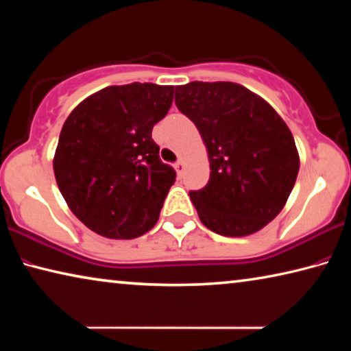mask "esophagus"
<instances>
[{"instance_id":"esophagus-1","label":"esophagus","mask_w":351,"mask_h":351,"mask_svg":"<svg viewBox=\"0 0 351 351\" xmlns=\"http://www.w3.org/2000/svg\"><path fill=\"white\" fill-rule=\"evenodd\" d=\"M184 169H186V165H184V162L181 161V159H180V161H178L176 164H175V170H176V173L178 175H182V171H184Z\"/></svg>"}]
</instances>
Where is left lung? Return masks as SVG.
Masks as SVG:
<instances>
[{"label": "left lung", "mask_w": 351, "mask_h": 351, "mask_svg": "<svg viewBox=\"0 0 351 351\" xmlns=\"http://www.w3.org/2000/svg\"><path fill=\"white\" fill-rule=\"evenodd\" d=\"M175 102L209 154V182L189 193L201 223L224 237L263 229L287 204L299 173L287 123L266 100L232 82L176 86Z\"/></svg>", "instance_id": "left-lung-1"}]
</instances>
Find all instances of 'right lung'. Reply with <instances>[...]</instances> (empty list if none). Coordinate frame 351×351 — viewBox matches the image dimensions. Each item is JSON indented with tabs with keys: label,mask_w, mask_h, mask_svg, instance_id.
Instances as JSON below:
<instances>
[{
	"label": "right lung",
	"mask_w": 351,
	"mask_h": 351,
	"mask_svg": "<svg viewBox=\"0 0 351 351\" xmlns=\"http://www.w3.org/2000/svg\"><path fill=\"white\" fill-rule=\"evenodd\" d=\"M175 86H106L63 123L54 175L80 221L106 239L130 240L159 218L176 173L159 159L152 130L167 114Z\"/></svg>",
	"instance_id": "obj_1"
}]
</instances>
